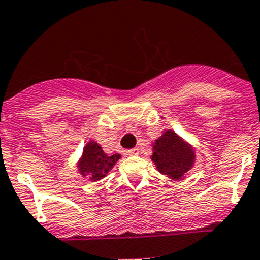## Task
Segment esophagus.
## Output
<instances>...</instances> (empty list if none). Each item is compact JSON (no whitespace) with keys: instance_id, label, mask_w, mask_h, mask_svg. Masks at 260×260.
<instances>
[{"instance_id":"1","label":"esophagus","mask_w":260,"mask_h":260,"mask_svg":"<svg viewBox=\"0 0 260 260\" xmlns=\"http://www.w3.org/2000/svg\"><path fill=\"white\" fill-rule=\"evenodd\" d=\"M127 153H128V155H131V156H133V155H138V153H140V148H138V147L131 148V150H128V151H127Z\"/></svg>"}]
</instances>
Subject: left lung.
<instances>
[{
  "mask_svg": "<svg viewBox=\"0 0 260 260\" xmlns=\"http://www.w3.org/2000/svg\"><path fill=\"white\" fill-rule=\"evenodd\" d=\"M194 150L173 131H166L153 143L152 161L164 175L180 180L194 164Z\"/></svg>",
  "mask_w": 260,
  "mask_h": 260,
  "instance_id": "left-lung-1",
  "label": "left lung"
}]
</instances>
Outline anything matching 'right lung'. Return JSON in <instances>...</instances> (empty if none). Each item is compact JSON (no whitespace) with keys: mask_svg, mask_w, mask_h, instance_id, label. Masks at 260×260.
I'll return each mask as SVG.
<instances>
[{"mask_svg":"<svg viewBox=\"0 0 260 260\" xmlns=\"http://www.w3.org/2000/svg\"><path fill=\"white\" fill-rule=\"evenodd\" d=\"M120 158V155H107L102 150L100 145L94 141L87 142L84 147V153L79 161V170L81 175L89 176L90 180L96 181L104 178L114 164Z\"/></svg>","mask_w":260,"mask_h":260,"instance_id":"right-lung-1","label":"right lung"}]
</instances>
